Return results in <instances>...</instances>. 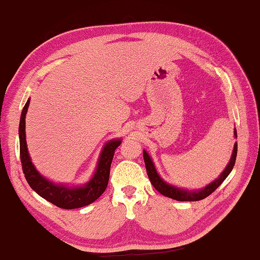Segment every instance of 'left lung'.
I'll return each instance as SVG.
<instances>
[{"mask_svg":"<svg viewBox=\"0 0 260 260\" xmlns=\"http://www.w3.org/2000/svg\"><path fill=\"white\" fill-rule=\"evenodd\" d=\"M234 135L235 138H237V133L236 129H234ZM236 155H237V143L234 144V149H233V153L231 157V160L228 162V165L226 166V169L223 170V172L220 174V177L218 179H215L213 182H211L208 186L200 189V190H186V189L182 188H178L175 186H172V184H169L162 180L159 174L157 173V170L155 165H153V161L150 158V156L148 155V152L146 150H143V158H144V164H146V169H147V173L148 177L150 179V182L153 187H155L158 191H159L161 195H164L166 197H170V199L177 200V201H181V202H191V201H201L211 195L215 189H217L220 184H221L225 179L230 175L232 172L233 167L235 165V160H236Z\"/></svg>","mask_w":260,"mask_h":260,"instance_id":"8db88e82","label":"left lung"}]
</instances>
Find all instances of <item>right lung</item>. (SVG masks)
I'll use <instances>...</instances> for the list:
<instances>
[{
	"mask_svg": "<svg viewBox=\"0 0 260 260\" xmlns=\"http://www.w3.org/2000/svg\"><path fill=\"white\" fill-rule=\"evenodd\" d=\"M28 105L29 99L26 102L20 116L19 149L23 172L29 187L38 195H40L42 199L47 200L48 202H50V203L58 206L60 209H78L93 203V202H95L102 195L108 187L110 166H111L113 159L114 150L120 146L121 140H111L105 144L100 155L98 167H96L95 173L93 178L89 180V182L79 187H68L67 184L54 183L38 172V170L35 169V166L33 165L28 155L25 134V117L26 113H27Z\"/></svg>",
	"mask_w": 260,
	"mask_h": 260,
	"instance_id": "1",
	"label": "right lung"
}]
</instances>
